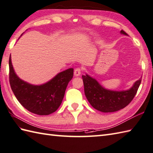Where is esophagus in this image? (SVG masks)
Masks as SVG:
<instances>
[{
  "label": "esophagus",
  "instance_id": "obj_1",
  "mask_svg": "<svg viewBox=\"0 0 153 153\" xmlns=\"http://www.w3.org/2000/svg\"><path fill=\"white\" fill-rule=\"evenodd\" d=\"M81 71H82V70H81V68H79V67L75 68V69H74V74L76 76H79L80 73H81Z\"/></svg>",
  "mask_w": 153,
  "mask_h": 153
}]
</instances>
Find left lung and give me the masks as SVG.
Instances as JSON below:
<instances>
[{
	"instance_id": "obj_1",
	"label": "left lung",
	"mask_w": 153,
	"mask_h": 153,
	"mask_svg": "<svg viewBox=\"0 0 153 153\" xmlns=\"http://www.w3.org/2000/svg\"><path fill=\"white\" fill-rule=\"evenodd\" d=\"M120 33L127 36L123 30ZM82 77L85 94L90 105L96 110L105 113L114 112L126 107L135 97L141 82V79L137 80L127 90L114 91L104 88L95 79L88 74Z\"/></svg>"
}]
</instances>
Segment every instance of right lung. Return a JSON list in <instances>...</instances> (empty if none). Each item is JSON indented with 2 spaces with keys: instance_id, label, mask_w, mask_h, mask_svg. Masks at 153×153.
Segmentation results:
<instances>
[{
  "instance_id": "1",
  "label": "right lung",
  "mask_w": 153,
  "mask_h": 153,
  "mask_svg": "<svg viewBox=\"0 0 153 153\" xmlns=\"http://www.w3.org/2000/svg\"><path fill=\"white\" fill-rule=\"evenodd\" d=\"M73 68H68L43 85H32L16 75L10 56L9 58V81L12 92L23 107L40 116L53 113L60 106L68 84L73 77Z\"/></svg>"
}]
</instances>
